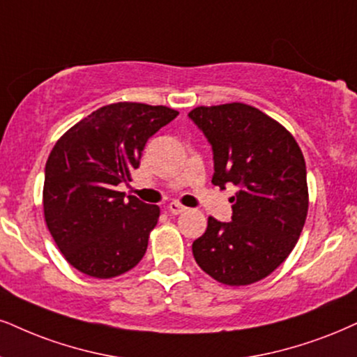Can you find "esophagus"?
Here are the masks:
<instances>
[{
  "label": "esophagus",
  "instance_id": "34e87169",
  "mask_svg": "<svg viewBox=\"0 0 357 357\" xmlns=\"http://www.w3.org/2000/svg\"><path fill=\"white\" fill-rule=\"evenodd\" d=\"M167 210H169V212L172 213V215H180V213H183L185 212V206L183 205H180L178 202H170L169 205H167Z\"/></svg>",
  "mask_w": 357,
  "mask_h": 357
}]
</instances>
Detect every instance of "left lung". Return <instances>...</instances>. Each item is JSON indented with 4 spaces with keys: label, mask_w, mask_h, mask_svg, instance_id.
<instances>
[{
    "label": "left lung",
    "mask_w": 357,
    "mask_h": 357,
    "mask_svg": "<svg viewBox=\"0 0 357 357\" xmlns=\"http://www.w3.org/2000/svg\"><path fill=\"white\" fill-rule=\"evenodd\" d=\"M188 117L212 144L213 185L238 187L231 222L208 217L193 258L218 283H257L288 258L305 227V157L293 135L253 105H199Z\"/></svg>",
    "instance_id": "1"
}]
</instances>
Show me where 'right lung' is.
<instances>
[{
	"label": "right lung",
	"instance_id": "right-lung-1",
	"mask_svg": "<svg viewBox=\"0 0 357 357\" xmlns=\"http://www.w3.org/2000/svg\"><path fill=\"white\" fill-rule=\"evenodd\" d=\"M178 116L165 105H104L57 140L44 172L47 230L71 266L107 280L142 259L160 208L117 190L139 169L149 137Z\"/></svg>",
	"mask_w": 357,
	"mask_h": 357
}]
</instances>
